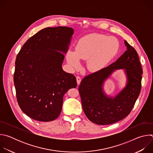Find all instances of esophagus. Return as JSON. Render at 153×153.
<instances>
[{"mask_svg": "<svg viewBox=\"0 0 153 153\" xmlns=\"http://www.w3.org/2000/svg\"><path fill=\"white\" fill-rule=\"evenodd\" d=\"M76 80H77V84L79 85L80 83V82H81V78H80V77L79 76H76Z\"/></svg>", "mask_w": 153, "mask_h": 153, "instance_id": "obj_1", "label": "esophagus"}]
</instances>
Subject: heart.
Returning <instances> with one entry per match:
<instances>
[{
    "label": "heart",
    "mask_w": 153,
    "mask_h": 153,
    "mask_svg": "<svg viewBox=\"0 0 153 153\" xmlns=\"http://www.w3.org/2000/svg\"><path fill=\"white\" fill-rule=\"evenodd\" d=\"M118 42L113 37L100 34H91L82 38L74 52L67 54V61L71 67L79 65V60H86L89 71H96L103 68L116 55Z\"/></svg>",
    "instance_id": "b5f03b06"
}]
</instances>
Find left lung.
Segmentation results:
<instances>
[{"instance_id":"left-lung-1","label":"left lung","mask_w":153,"mask_h":153,"mask_svg":"<svg viewBox=\"0 0 153 153\" xmlns=\"http://www.w3.org/2000/svg\"><path fill=\"white\" fill-rule=\"evenodd\" d=\"M125 52L114 63L86 76L79 86L83 110L91 122L100 125L119 122L131 111L142 86L143 71L136 50L125 40ZM125 69L127 77L125 88L114 98L104 93V81L116 69Z\"/></svg>"}]
</instances>
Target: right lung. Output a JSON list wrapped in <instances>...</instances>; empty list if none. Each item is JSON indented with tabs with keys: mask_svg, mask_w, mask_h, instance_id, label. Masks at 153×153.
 <instances>
[{
	"mask_svg": "<svg viewBox=\"0 0 153 153\" xmlns=\"http://www.w3.org/2000/svg\"><path fill=\"white\" fill-rule=\"evenodd\" d=\"M74 30L46 28L31 37L17 55L14 83L18 104L34 120L50 122L61 112L63 97L76 88V77L62 70ZM62 53H61V52Z\"/></svg>",
	"mask_w": 153,
	"mask_h": 153,
	"instance_id": "obj_1",
	"label": "right lung"
}]
</instances>
